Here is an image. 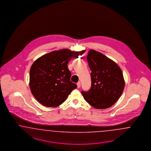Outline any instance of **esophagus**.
Instances as JSON below:
<instances>
[{
	"mask_svg": "<svg viewBox=\"0 0 151 151\" xmlns=\"http://www.w3.org/2000/svg\"><path fill=\"white\" fill-rule=\"evenodd\" d=\"M77 85H78V88H79L80 87V86H81V83H80V82H78V83H77Z\"/></svg>",
	"mask_w": 151,
	"mask_h": 151,
	"instance_id": "1",
	"label": "esophagus"
}]
</instances>
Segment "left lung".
Segmentation results:
<instances>
[{"instance_id":"1","label":"left lung","mask_w":151,"mask_h":151,"mask_svg":"<svg viewBox=\"0 0 151 151\" xmlns=\"http://www.w3.org/2000/svg\"><path fill=\"white\" fill-rule=\"evenodd\" d=\"M86 58L91 71V85L89 91H81V93L95 109L109 108L118 101L124 91L122 71L114 61L93 49L88 52Z\"/></svg>"}]
</instances>
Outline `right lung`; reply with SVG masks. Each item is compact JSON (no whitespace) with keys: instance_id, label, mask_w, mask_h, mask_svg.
<instances>
[{"instance_id":"obj_1","label":"right lung","mask_w":151,"mask_h":151,"mask_svg":"<svg viewBox=\"0 0 151 151\" xmlns=\"http://www.w3.org/2000/svg\"><path fill=\"white\" fill-rule=\"evenodd\" d=\"M85 50L68 49L55 50L37 59L31 67L30 88L36 100L44 106L55 107L66 100L77 85L70 81L71 73L67 64Z\"/></svg>"}]
</instances>
